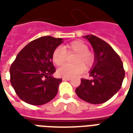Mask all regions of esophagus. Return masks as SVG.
Returning <instances> with one entry per match:
<instances>
[{
	"label": "esophagus",
	"mask_w": 133,
	"mask_h": 133,
	"mask_svg": "<svg viewBox=\"0 0 133 133\" xmlns=\"http://www.w3.org/2000/svg\"><path fill=\"white\" fill-rule=\"evenodd\" d=\"M62 79H63V81H70V78H65V77H63Z\"/></svg>",
	"instance_id": "34e87169"
}]
</instances>
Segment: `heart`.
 Here are the masks:
<instances>
[{
    "instance_id": "obj_1",
    "label": "heart",
    "mask_w": 133,
    "mask_h": 133,
    "mask_svg": "<svg viewBox=\"0 0 133 133\" xmlns=\"http://www.w3.org/2000/svg\"><path fill=\"white\" fill-rule=\"evenodd\" d=\"M88 46L81 41H72L70 43L56 48L52 52V62L57 66L63 65L67 59L68 55L75 54L71 61L72 64H66L58 70V74L62 77H73L83 72V68L89 69L95 62V55L88 50Z\"/></svg>"
}]
</instances>
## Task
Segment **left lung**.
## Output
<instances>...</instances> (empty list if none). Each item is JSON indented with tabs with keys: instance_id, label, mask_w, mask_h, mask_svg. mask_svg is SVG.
<instances>
[{
	"instance_id": "8db88e82",
	"label": "left lung",
	"mask_w": 133,
	"mask_h": 133,
	"mask_svg": "<svg viewBox=\"0 0 133 133\" xmlns=\"http://www.w3.org/2000/svg\"><path fill=\"white\" fill-rule=\"evenodd\" d=\"M95 52V64L90 72L92 80L81 78L75 89L79 98L91 104L110 100L120 89L125 70L120 56L108 43L95 35H85Z\"/></svg>"
}]
</instances>
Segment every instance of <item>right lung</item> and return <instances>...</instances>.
I'll return each instance as SVG.
<instances>
[{"label": "right lung", "mask_w": 133, "mask_h": 133, "mask_svg": "<svg viewBox=\"0 0 133 133\" xmlns=\"http://www.w3.org/2000/svg\"><path fill=\"white\" fill-rule=\"evenodd\" d=\"M62 38L43 36L31 41L18 52L10 68V83L23 101L41 105L57 95L61 78L52 75L55 68L52 52L63 43Z\"/></svg>", "instance_id": "add662e5"}]
</instances>
